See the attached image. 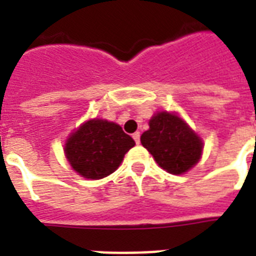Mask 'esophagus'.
I'll use <instances>...</instances> for the list:
<instances>
[{"label":"esophagus","instance_id":"esophagus-1","mask_svg":"<svg viewBox=\"0 0 256 256\" xmlns=\"http://www.w3.org/2000/svg\"><path fill=\"white\" fill-rule=\"evenodd\" d=\"M132 138H134V140H136V144H140V132H134V134H132Z\"/></svg>","mask_w":256,"mask_h":256}]
</instances>
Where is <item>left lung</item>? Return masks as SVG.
I'll list each match as a JSON object with an SVG mask.
<instances>
[{"label": "left lung", "mask_w": 256, "mask_h": 256, "mask_svg": "<svg viewBox=\"0 0 256 256\" xmlns=\"http://www.w3.org/2000/svg\"><path fill=\"white\" fill-rule=\"evenodd\" d=\"M148 126L140 136V144L164 170L180 175L198 164L203 152L202 138L176 112H156Z\"/></svg>", "instance_id": "left-lung-1"}]
</instances>
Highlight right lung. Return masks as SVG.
<instances>
[{"instance_id":"obj_1","label":"right lung","mask_w":256,"mask_h":256,"mask_svg":"<svg viewBox=\"0 0 256 256\" xmlns=\"http://www.w3.org/2000/svg\"><path fill=\"white\" fill-rule=\"evenodd\" d=\"M134 144V140L120 124L94 118L84 122L68 136L64 152L78 175L102 179L120 168L124 154Z\"/></svg>"}]
</instances>
